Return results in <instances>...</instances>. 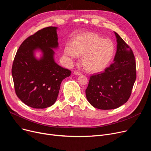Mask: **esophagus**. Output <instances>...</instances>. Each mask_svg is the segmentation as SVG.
<instances>
[{
    "mask_svg": "<svg viewBox=\"0 0 151 151\" xmlns=\"http://www.w3.org/2000/svg\"><path fill=\"white\" fill-rule=\"evenodd\" d=\"M74 74L75 76H81V75H82V73H79V72H77V71H74Z\"/></svg>",
    "mask_w": 151,
    "mask_h": 151,
    "instance_id": "1",
    "label": "esophagus"
}]
</instances>
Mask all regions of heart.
Here are the masks:
<instances>
[{
    "mask_svg": "<svg viewBox=\"0 0 151 151\" xmlns=\"http://www.w3.org/2000/svg\"><path fill=\"white\" fill-rule=\"evenodd\" d=\"M115 53L113 42L103 39L95 33H84L75 36L70 44L64 48V55L69 63L81 57L82 66L89 73H98L110 63Z\"/></svg>",
    "mask_w": 151,
    "mask_h": 151,
    "instance_id": "1",
    "label": "heart"
}]
</instances>
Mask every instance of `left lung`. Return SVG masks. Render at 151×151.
I'll return each instance as SVG.
<instances>
[{
    "mask_svg": "<svg viewBox=\"0 0 151 151\" xmlns=\"http://www.w3.org/2000/svg\"><path fill=\"white\" fill-rule=\"evenodd\" d=\"M117 50L114 63L104 71L90 78L85 90L90 104L102 110L114 109L130 98L136 81V62L132 49L114 32Z\"/></svg>",
    "mask_w": 151,
    "mask_h": 151,
    "instance_id": "1",
    "label": "left lung"
}]
</instances>
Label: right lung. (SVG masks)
<instances>
[{
    "mask_svg": "<svg viewBox=\"0 0 151 151\" xmlns=\"http://www.w3.org/2000/svg\"><path fill=\"white\" fill-rule=\"evenodd\" d=\"M57 27H47L27 38L14 59L12 74L17 96L27 106L44 109L52 106L58 96L61 82L71 71L55 61L58 49ZM41 53L39 58L35 55Z\"/></svg>",
    "mask_w": 151,
    "mask_h": 151,
    "instance_id": "add662e5",
    "label": "right lung"
}]
</instances>
